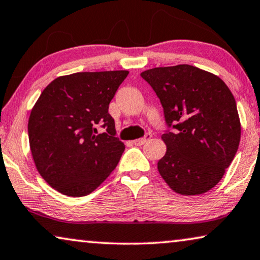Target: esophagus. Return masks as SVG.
Here are the masks:
<instances>
[{
	"label": "esophagus",
	"mask_w": 260,
	"mask_h": 260,
	"mask_svg": "<svg viewBox=\"0 0 260 260\" xmlns=\"http://www.w3.org/2000/svg\"><path fill=\"white\" fill-rule=\"evenodd\" d=\"M151 138H152V134L151 133H146V135H145L144 138L138 139V140H134L133 144L137 145V146H142V145H145L146 142H147Z\"/></svg>",
	"instance_id": "esophagus-1"
}]
</instances>
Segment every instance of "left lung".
Masks as SVG:
<instances>
[{
	"mask_svg": "<svg viewBox=\"0 0 260 260\" xmlns=\"http://www.w3.org/2000/svg\"><path fill=\"white\" fill-rule=\"evenodd\" d=\"M159 98L167 128L158 171L174 192L202 194L220 181L240 141L235 96L218 76L189 64L141 73Z\"/></svg>",
	"mask_w": 260,
	"mask_h": 260,
	"instance_id": "obj_1",
	"label": "left lung"
}]
</instances>
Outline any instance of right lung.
Returning <instances> with one entry per match:
<instances>
[{
	"mask_svg": "<svg viewBox=\"0 0 260 260\" xmlns=\"http://www.w3.org/2000/svg\"><path fill=\"white\" fill-rule=\"evenodd\" d=\"M127 71L60 76L43 89L28 121L29 145L42 178L62 194L92 193L112 173L125 145L116 138L109 102ZM106 131L97 134L96 127Z\"/></svg>",
	"mask_w": 260,
	"mask_h": 260,
	"instance_id": "1",
	"label": "right lung"
}]
</instances>
